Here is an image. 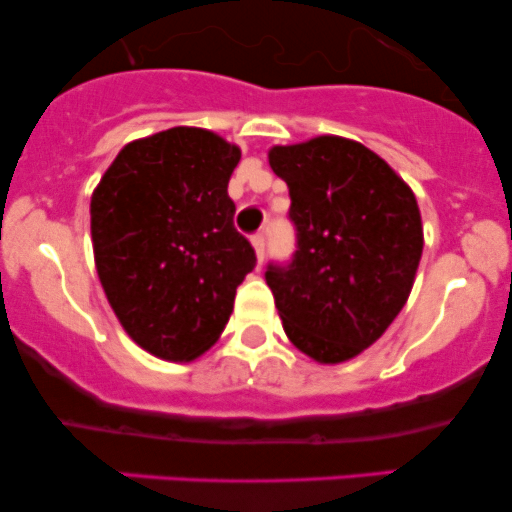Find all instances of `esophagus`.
<instances>
[{"label": "esophagus", "instance_id": "esophagus-1", "mask_svg": "<svg viewBox=\"0 0 512 512\" xmlns=\"http://www.w3.org/2000/svg\"><path fill=\"white\" fill-rule=\"evenodd\" d=\"M252 248H255V255H257V262H264V250H267V240H264L262 233H255L252 236Z\"/></svg>", "mask_w": 512, "mask_h": 512}]
</instances>
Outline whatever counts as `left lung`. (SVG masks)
<instances>
[{
    "label": "left lung",
    "instance_id": "1",
    "mask_svg": "<svg viewBox=\"0 0 512 512\" xmlns=\"http://www.w3.org/2000/svg\"><path fill=\"white\" fill-rule=\"evenodd\" d=\"M269 166L289 185L291 262H269L286 337L320 363L368 349L407 303L424 250L419 204L378 154L344 137L274 146Z\"/></svg>",
    "mask_w": 512,
    "mask_h": 512
}]
</instances>
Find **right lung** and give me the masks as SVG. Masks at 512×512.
I'll list each match as a JSON object with an SVG mask.
<instances>
[{"label": "right lung", "mask_w": 512, "mask_h": 512, "mask_svg": "<svg viewBox=\"0 0 512 512\" xmlns=\"http://www.w3.org/2000/svg\"><path fill=\"white\" fill-rule=\"evenodd\" d=\"M238 161L219 134L173 127L127 144L93 190L98 279L125 332L158 358L202 356L255 269L228 197Z\"/></svg>", "instance_id": "add662e5"}]
</instances>
